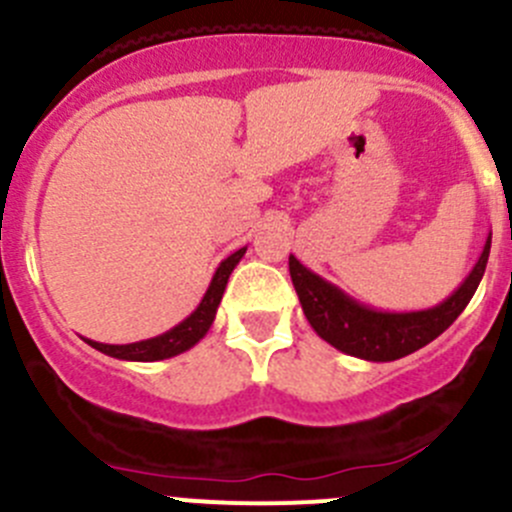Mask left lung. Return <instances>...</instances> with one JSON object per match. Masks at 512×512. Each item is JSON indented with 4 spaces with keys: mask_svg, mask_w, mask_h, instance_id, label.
I'll return each instance as SVG.
<instances>
[{
    "mask_svg": "<svg viewBox=\"0 0 512 512\" xmlns=\"http://www.w3.org/2000/svg\"><path fill=\"white\" fill-rule=\"evenodd\" d=\"M490 239L493 236L488 234L483 254L478 256L465 281L445 301L423 311H378L366 306L303 266L296 256H288V271L303 313L323 341L348 356L386 363L428 346L463 313L485 273Z\"/></svg>",
    "mask_w": 512,
    "mask_h": 512,
    "instance_id": "obj_1",
    "label": "left lung"
}]
</instances>
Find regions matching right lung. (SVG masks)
Segmentation results:
<instances>
[{"label":"right lung","instance_id":"obj_1","mask_svg":"<svg viewBox=\"0 0 512 512\" xmlns=\"http://www.w3.org/2000/svg\"><path fill=\"white\" fill-rule=\"evenodd\" d=\"M246 254V246L244 249L234 251L229 258L219 263L216 268L214 278H211L209 288H206L204 298L201 303L196 306V311L191 316H186L179 326L169 328L166 333L154 338H146V341H136V343H124V346H111V343H99V341H91V338H84L91 348L96 351L106 353L111 358H119V361H141V363H151V361H164V358H174L179 353L189 351L194 348L201 338L209 333L211 323H214L216 311H219V303L224 298L226 291V283H229L231 271L236 268V263L241 261Z\"/></svg>","mask_w":512,"mask_h":512}]
</instances>
